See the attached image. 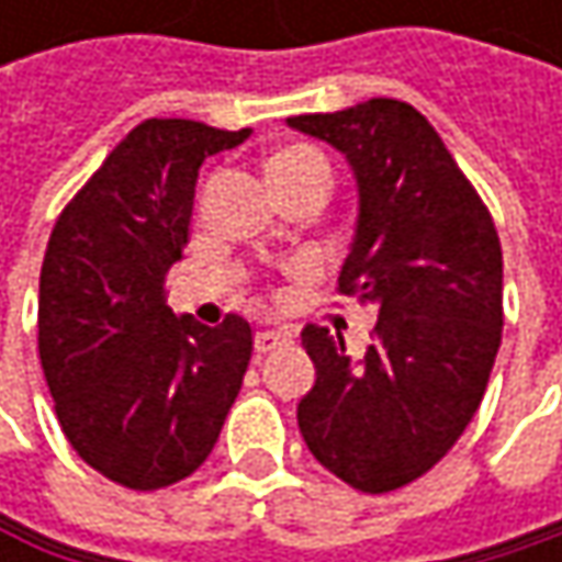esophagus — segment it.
I'll list each match as a JSON object with an SVG mask.
<instances>
[{"label":"esophagus","mask_w":562,"mask_h":562,"mask_svg":"<svg viewBox=\"0 0 562 562\" xmlns=\"http://www.w3.org/2000/svg\"><path fill=\"white\" fill-rule=\"evenodd\" d=\"M292 341V335L289 331H273V328H263V331H257V351L260 355H267V351H277L282 345H289Z\"/></svg>","instance_id":"1"}]
</instances>
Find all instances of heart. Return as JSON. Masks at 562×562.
<instances>
[{
	"label": "heart",
	"instance_id": "b5f03b06",
	"mask_svg": "<svg viewBox=\"0 0 562 562\" xmlns=\"http://www.w3.org/2000/svg\"><path fill=\"white\" fill-rule=\"evenodd\" d=\"M270 178H289V175H302V171H318V175H328V159L312 149V146H285L280 149L273 159H270Z\"/></svg>",
	"mask_w": 562,
	"mask_h": 562
}]
</instances>
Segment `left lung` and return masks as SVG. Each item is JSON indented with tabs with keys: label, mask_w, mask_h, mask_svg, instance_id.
I'll list each match as a JSON object with an SVG mask.
<instances>
[{
	"label": "left lung",
	"mask_w": 562,
	"mask_h": 562,
	"mask_svg": "<svg viewBox=\"0 0 562 562\" xmlns=\"http://www.w3.org/2000/svg\"><path fill=\"white\" fill-rule=\"evenodd\" d=\"M331 143L358 178V231L338 292L378 305L361 364L341 335L302 328L315 387L299 403L308 452L358 492L426 475L472 423L502 345V240L432 123L374 97L289 116Z\"/></svg>",
	"instance_id": "obj_1"
}]
</instances>
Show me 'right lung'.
Here are the masks:
<instances>
[{"label":"right lung","mask_w":562,"mask_h":562,"mask_svg":"<svg viewBox=\"0 0 562 562\" xmlns=\"http://www.w3.org/2000/svg\"><path fill=\"white\" fill-rule=\"evenodd\" d=\"M250 130L146 120L60 211L38 285V358L74 452L103 479L156 492L214 449L254 328L175 318L166 277L188 247L198 169Z\"/></svg>","instance_id":"right-lung-1"}]
</instances>
